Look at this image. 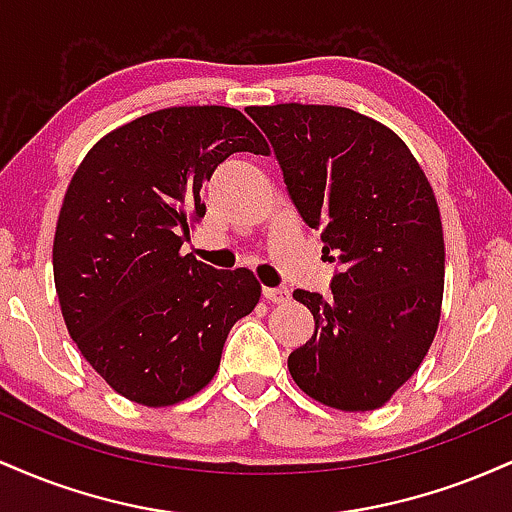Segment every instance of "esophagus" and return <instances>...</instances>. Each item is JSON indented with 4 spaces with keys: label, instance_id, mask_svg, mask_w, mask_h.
<instances>
[{
    "label": "esophagus",
    "instance_id": "obj_1",
    "mask_svg": "<svg viewBox=\"0 0 512 512\" xmlns=\"http://www.w3.org/2000/svg\"><path fill=\"white\" fill-rule=\"evenodd\" d=\"M262 296L267 298L269 303H284L289 298V291L284 286H262Z\"/></svg>",
    "mask_w": 512,
    "mask_h": 512
}]
</instances>
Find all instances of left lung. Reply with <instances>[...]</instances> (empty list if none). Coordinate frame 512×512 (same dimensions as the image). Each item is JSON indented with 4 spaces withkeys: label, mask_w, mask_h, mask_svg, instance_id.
I'll return each instance as SVG.
<instances>
[{
    "label": "left lung",
    "mask_w": 512,
    "mask_h": 512,
    "mask_svg": "<svg viewBox=\"0 0 512 512\" xmlns=\"http://www.w3.org/2000/svg\"><path fill=\"white\" fill-rule=\"evenodd\" d=\"M248 115L334 264L330 296L293 291L315 317L313 337L289 354L293 380L327 407L378 409L438 327L445 245L431 185L407 144L356 110L281 103Z\"/></svg>",
    "instance_id": "1"
}]
</instances>
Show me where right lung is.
Masks as SVG:
<instances>
[{
	"label": "right lung",
	"mask_w": 512,
	"mask_h": 512,
	"mask_svg": "<svg viewBox=\"0 0 512 512\" xmlns=\"http://www.w3.org/2000/svg\"><path fill=\"white\" fill-rule=\"evenodd\" d=\"M238 151L269 154L236 108H163L88 151L57 219L52 269L64 322L93 370L144 407L202 390L223 344L260 301L250 269L180 255L202 185Z\"/></svg>",
	"instance_id": "add662e5"
}]
</instances>
